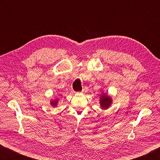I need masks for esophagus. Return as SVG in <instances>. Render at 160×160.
Wrapping results in <instances>:
<instances>
[{
	"instance_id": "34e87169",
	"label": "esophagus",
	"mask_w": 160,
	"mask_h": 160,
	"mask_svg": "<svg viewBox=\"0 0 160 160\" xmlns=\"http://www.w3.org/2000/svg\"><path fill=\"white\" fill-rule=\"evenodd\" d=\"M86 88H83V90H81V92H86Z\"/></svg>"
}]
</instances>
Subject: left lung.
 <instances>
[{"label": "left lung", "mask_w": 160, "mask_h": 160, "mask_svg": "<svg viewBox=\"0 0 160 160\" xmlns=\"http://www.w3.org/2000/svg\"><path fill=\"white\" fill-rule=\"evenodd\" d=\"M111 98L108 96L107 94L104 93V94H102V97L100 98V104L102 108L103 109H106V108L109 107V106L111 104Z\"/></svg>", "instance_id": "1"}]
</instances>
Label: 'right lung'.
Listing matches in <instances>:
<instances>
[{
	"label": "right lung",
	"mask_w": 160,
	"mask_h": 160,
	"mask_svg": "<svg viewBox=\"0 0 160 160\" xmlns=\"http://www.w3.org/2000/svg\"><path fill=\"white\" fill-rule=\"evenodd\" d=\"M57 103H58V99H56V100H53L52 102H51V104L52 105L53 107H56L57 105Z\"/></svg>",
	"instance_id": "add662e5"
}]
</instances>
